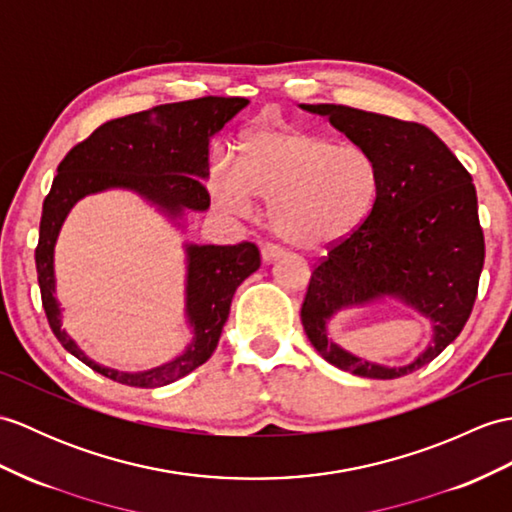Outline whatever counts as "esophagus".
Segmentation results:
<instances>
[{
	"label": "esophagus",
	"mask_w": 512,
	"mask_h": 512,
	"mask_svg": "<svg viewBox=\"0 0 512 512\" xmlns=\"http://www.w3.org/2000/svg\"><path fill=\"white\" fill-rule=\"evenodd\" d=\"M283 255V251L279 246H272V244H266L264 248H261V261H264V264H270V261H275V259H279Z\"/></svg>",
	"instance_id": "obj_1"
}]
</instances>
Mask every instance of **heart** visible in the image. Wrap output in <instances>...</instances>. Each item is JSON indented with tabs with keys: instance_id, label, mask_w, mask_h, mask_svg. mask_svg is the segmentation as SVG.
Returning <instances> with one entry per match:
<instances>
[{
	"instance_id": "b5f03b06",
	"label": "heart",
	"mask_w": 512,
	"mask_h": 512,
	"mask_svg": "<svg viewBox=\"0 0 512 512\" xmlns=\"http://www.w3.org/2000/svg\"><path fill=\"white\" fill-rule=\"evenodd\" d=\"M209 189L235 216H251L255 196L270 200V222L285 242L325 248L347 240L371 216L382 174L362 146L288 126H266L244 139L237 161L211 168Z\"/></svg>"
}]
</instances>
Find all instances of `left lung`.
<instances>
[{"instance_id": "1", "label": "left lung", "mask_w": 512, "mask_h": 512, "mask_svg": "<svg viewBox=\"0 0 512 512\" xmlns=\"http://www.w3.org/2000/svg\"><path fill=\"white\" fill-rule=\"evenodd\" d=\"M301 109L329 117L331 126L373 154L382 174L371 216L331 246L312 272L301 307L305 334L342 371L371 379L408 375L454 342L473 310L484 233L471 174L427 126L342 104ZM386 295L433 323V342L406 367L362 361L326 338V323L338 311Z\"/></svg>"}]
</instances>
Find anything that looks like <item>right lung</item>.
Returning <instances> with one entry per match:
<instances>
[{"mask_svg": "<svg viewBox=\"0 0 512 512\" xmlns=\"http://www.w3.org/2000/svg\"><path fill=\"white\" fill-rule=\"evenodd\" d=\"M248 104L246 98H198L161 104L150 111L117 117L67 152L58 165L50 194L43 200L37 259L43 310L63 347L95 373L135 388L172 384L205 364L216 351L233 294L259 268L257 246L185 244V316L192 340L181 355L150 371L126 373L93 362L67 336L56 299L54 246L63 222L78 200L106 189H128L183 227L185 211H207L209 141Z\"/></svg>", "mask_w": 512, "mask_h": 512, "instance_id": "obj_1", "label": "right lung"}]
</instances>
